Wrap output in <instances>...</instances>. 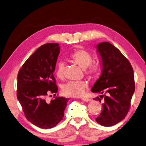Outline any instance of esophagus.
Wrapping results in <instances>:
<instances>
[{
  "label": "esophagus",
  "mask_w": 146,
  "mask_h": 146,
  "mask_svg": "<svg viewBox=\"0 0 146 146\" xmlns=\"http://www.w3.org/2000/svg\"><path fill=\"white\" fill-rule=\"evenodd\" d=\"M82 100L84 101V102H89V101H90L91 99L90 98H82Z\"/></svg>",
  "instance_id": "1"
}]
</instances>
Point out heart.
<instances>
[{
  "mask_svg": "<svg viewBox=\"0 0 146 146\" xmlns=\"http://www.w3.org/2000/svg\"><path fill=\"white\" fill-rule=\"evenodd\" d=\"M69 60L76 64L84 70L86 75L93 77L97 75L100 70V66L98 63H92V55L87 50L83 48H77L73 50L69 55ZM64 64L62 62H58L56 70V76L58 78H64ZM88 88V84L84 81L73 82L70 81L64 84L62 88V92L67 97H81Z\"/></svg>",
  "mask_w": 146,
  "mask_h": 146,
  "instance_id": "1",
  "label": "heart"
}]
</instances>
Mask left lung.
I'll return each mask as SVG.
<instances>
[{
	"label": "left lung",
	"mask_w": 146,
	"mask_h": 146,
	"mask_svg": "<svg viewBox=\"0 0 146 146\" xmlns=\"http://www.w3.org/2000/svg\"><path fill=\"white\" fill-rule=\"evenodd\" d=\"M97 48L102 60V71L91 91L100 93V97L94 100L100 102L103 99L104 103L96 121L103 126H112L122 120L129 110L135 90L133 69L113 44L104 42Z\"/></svg>",
	"instance_id": "8db88e82"
}]
</instances>
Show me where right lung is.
<instances>
[{
    "label": "right lung",
    "instance_id": "1",
    "mask_svg": "<svg viewBox=\"0 0 146 146\" xmlns=\"http://www.w3.org/2000/svg\"><path fill=\"white\" fill-rule=\"evenodd\" d=\"M59 53L58 44H44L27 59L17 75V97L25 117L42 129L55 127L62 120L69 100L62 97L46 100L47 96L58 91L53 72Z\"/></svg>",
    "mask_w": 146,
    "mask_h": 146
}]
</instances>
